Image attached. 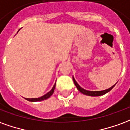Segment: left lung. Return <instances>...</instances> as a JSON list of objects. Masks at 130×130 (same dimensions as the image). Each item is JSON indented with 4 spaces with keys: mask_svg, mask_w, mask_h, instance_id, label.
Wrapping results in <instances>:
<instances>
[{
    "mask_svg": "<svg viewBox=\"0 0 130 130\" xmlns=\"http://www.w3.org/2000/svg\"><path fill=\"white\" fill-rule=\"evenodd\" d=\"M73 82H74V84L76 86L77 89H78L79 92H81L82 93H83L84 95H89V96H100V95H105L107 93L109 92L111 90L113 89L114 86L116 85V84L117 83H116L115 85H113L112 87H110V88H109L107 89H105V90H103V91H88V90H85L83 88L80 87L79 85H78V83L76 82V80L75 79L74 77L73 76Z\"/></svg>",
    "mask_w": 130,
    "mask_h": 130,
    "instance_id": "1",
    "label": "left lung"
}]
</instances>
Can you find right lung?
Returning a JSON list of instances; mask_svg holds the SVG:
<instances>
[{
	"mask_svg": "<svg viewBox=\"0 0 130 130\" xmlns=\"http://www.w3.org/2000/svg\"><path fill=\"white\" fill-rule=\"evenodd\" d=\"M55 85L56 82L55 84L54 85L53 87L52 88V89H51L49 92L47 93L46 94H45V95H43V96H41V97L36 98H25V99L27 100H28V101H30V102H37V101H41V100H46V99H48V98H50L51 95H53V93H54L55 88Z\"/></svg>",
	"mask_w": 130,
	"mask_h": 130,
	"instance_id": "obj_1",
	"label": "right lung"
}]
</instances>
